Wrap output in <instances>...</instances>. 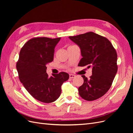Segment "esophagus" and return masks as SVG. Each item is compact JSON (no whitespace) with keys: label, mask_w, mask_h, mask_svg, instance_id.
<instances>
[{"label":"esophagus","mask_w":133,"mask_h":133,"mask_svg":"<svg viewBox=\"0 0 133 133\" xmlns=\"http://www.w3.org/2000/svg\"><path fill=\"white\" fill-rule=\"evenodd\" d=\"M75 77V75H74V74H69V78L72 79V78H74Z\"/></svg>","instance_id":"obj_1"}]
</instances>
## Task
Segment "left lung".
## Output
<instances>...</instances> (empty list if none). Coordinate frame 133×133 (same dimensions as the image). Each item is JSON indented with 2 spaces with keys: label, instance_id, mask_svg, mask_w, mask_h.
<instances>
[{
  "label": "left lung",
  "instance_id": "left-lung-1",
  "mask_svg": "<svg viewBox=\"0 0 133 133\" xmlns=\"http://www.w3.org/2000/svg\"><path fill=\"white\" fill-rule=\"evenodd\" d=\"M80 47L83 58L79 66L92 68V75L88 79L82 75L84 83L78 88L81 97L92 101L102 97L110 89L117 73V53L110 42L94 32L69 37Z\"/></svg>",
  "mask_w": 133,
  "mask_h": 133
}]
</instances>
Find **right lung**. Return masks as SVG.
<instances>
[{
    "label": "right lung",
    "mask_w": 133,
    "mask_h": 133,
    "mask_svg": "<svg viewBox=\"0 0 133 133\" xmlns=\"http://www.w3.org/2000/svg\"><path fill=\"white\" fill-rule=\"evenodd\" d=\"M60 39L37 37L29 40L21 49L17 63L20 81L33 98L43 103L58 99L62 85L69 78L65 72L50 77L46 73V64L53 60L54 48Z\"/></svg>",
    "instance_id": "right-lung-1"
}]
</instances>
